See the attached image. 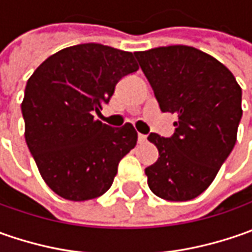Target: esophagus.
<instances>
[{
	"label": "esophagus",
	"instance_id": "esophagus-1",
	"mask_svg": "<svg viewBox=\"0 0 252 252\" xmlns=\"http://www.w3.org/2000/svg\"><path fill=\"white\" fill-rule=\"evenodd\" d=\"M146 141H147V136L139 133V143H146Z\"/></svg>",
	"mask_w": 252,
	"mask_h": 252
}]
</instances>
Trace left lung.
Listing matches in <instances>:
<instances>
[{
	"label": "left lung",
	"instance_id": "obj_1",
	"mask_svg": "<svg viewBox=\"0 0 252 252\" xmlns=\"http://www.w3.org/2000/svg\"><path fill=\"white\" fill-rule=\"evenodd\" d=\"M161 112L177 113L171 137L149 134L158 160L146 168L158 198L184 202L199 196L218 175L237 140L241 88L226 65L190 46L134 53Z\"/></svg>",
	"mask_w": 252,
	"mask_h": 252
}]
</instances>
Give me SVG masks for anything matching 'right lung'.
Returning <instances> with one entry per match:
<instances>
[{"instance_id":"right-lung-1","label":"right lung","mask_w":252,"mask_h":252,"mask_svg":"<svg viewBox=\"0 0 252 252\" xmlns=\"http://www.w3.org/2000/svg\"><path fill=\"white\" fill-rule=\"evenodd\" d=\"M137 70L130 52L84 43L50 56L28 80L21 106L25 140L59 196L81 202L111 188L137 131L130 123L111 127L94 113L109 102L119 80Z\"/></svg>"}]
</instances>
